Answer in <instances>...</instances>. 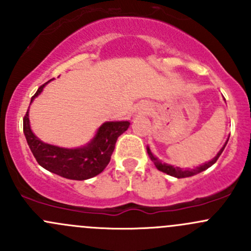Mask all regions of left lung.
<instances>
[{
	"instance_id": "obj_1",
	"label": "left lung",
	"mask_w": 251,
	"mask_h": 251,
	"mask_svg": "<svg viewBox=\"0 0 251 251\" xmlns=\"http://www.w3.org/2000/svg\"><path fill=\"white\" fill-rule=\"evenodd\" d=\"M227 142H228V138H227L226 143L224 144V147L220 149L219 153H217L216 155H215L214 158L211 159V160L205 161L203 165H199V166H197V168H194V169H189V168L183 169V168H178V166L170 165V164L163 163V161L159 160V159L156 158V156L154 155L153 153H151V151L149 149V147H147V153H148L149 158H151V160L153 161L154 165H155V168L158 169L159 171L170 175V176L176 177V178H184V177H191V176H194V175H197V174L203 173V171L206 170V169H209L210 166L214 165V164L217 161V159L220 158V155L222 154V151H224V149H225V147H226Z\"/></svg>"
}]
</instances>
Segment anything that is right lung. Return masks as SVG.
I'll return each mask as SVG.
<instances>
[{"label":"right lung","mask_w":251,"mask_h":251,"mask_svg":"<svg viewBox=\"0 0 251 251\" xmlns=\"http://www.w3.org/2000/svg\"><path fill=\"white\" fill-rule=\"evenodd\" d=\"M53 78L40 86L31 97V104L35 98L44 91L45 86ZM30 108V107H29ZM130 126V121H107L98 127L95 137L85 146L77 148H63L45 143L35 136L30 127L29 110L23 120V130L37 163L44 169L68 179L92 178L107 168L109 164L118 137L123 135Z\"/></svg>","instance_id":"1"}]
</instances>
